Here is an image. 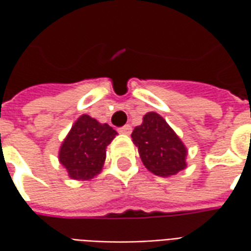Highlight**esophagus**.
<instances>
[{"label":"esophagus","mask_w":251,"mask_h":251,"mask_svg":"<svg viewBox=\"0 0 251 251\" xmlns=\"http://www.w3.org/2000/svg\"><path fill=\"white\" fill-rule=\"evenodd\" d=\"M120 133L125 134V136H129V134L131 133V126L130 125H125L124 127H121Z\"/></svg>","instance_id":"1"}]
</instances>
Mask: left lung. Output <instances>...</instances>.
Masks as SVG:
<instances>
[{
  "label": "left lung",
  "mask_w": 251,
  "mask_h": 251,
  "mask_svg": "<svg viewBox=\"0 0 251 251\" xmlns=\"http://www.w3.org/2000/svg\"><path fill=\"white\" fill-rule=\"evenodd\" d=\"M131 141L145 168L160 177H171L187 168L188 151L163 117L154 111L144 115L142 124L134 127Z\"/></svg>",
  "instance_id": "obj_1"
}]
</instances>
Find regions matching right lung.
Wrapping results in <instances>:
<instances>
[{"instance_id": "right-lung-1", "label": "right lung", "mask_w": 251, "mask_h": 251, "mask_svg": "<svg viewBox=\"0 0 251 251\" xmlns=\"http://www.w3.org/2000/svg\"><path fill=\"white\" fill-rule=\"evenodd\" d=\"M118 133L87 114L72 125L59 149V163L72 180H91L102 172L106 148Z\"/></svg>"}]
</instances>
